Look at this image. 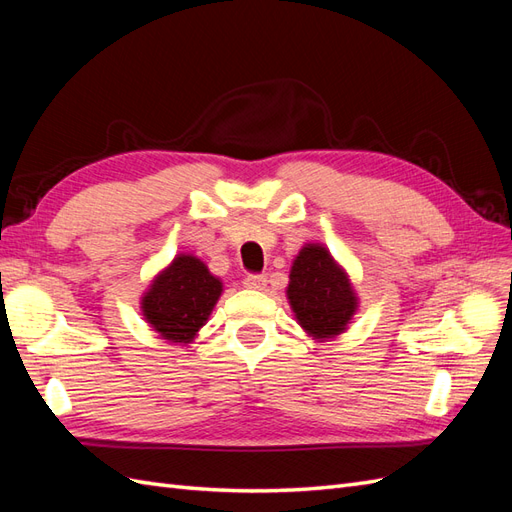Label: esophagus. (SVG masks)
I'll list each match as a JSON object with an SVG mask.
<instances>
[{
    "instance_id": "34e87169",
    "label": "esophagus",
    "mask_w": 512,
    "mask_h": 512,
    "mask_svg": "<svg viewBox=\"0 0 512 512\" xmlns=\"http://www.w3.org/2000/svg\"><path fill=\"white\" fill-rule=\"evenodd\" d=\"M243 284L247 286V288H252V290H262L267 286V275H245V280H243Z\"/></svg>"
}]
</instances>
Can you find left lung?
<instances>
[{
    "instance_id": "left-lung-1",
    "label": "left lung",
    "mask_w": 512,
    "mask_h": 512,
    "mask_svg": "<svg viewBox=\"0 0 512 512\" xmlns=\"http://www.w3.org/2000/svg\"><path fill=\"white\" fill-rule=\"evenodd\" d=\"M286 297L303 331L318 342L344 333L359 307L348 273L320 243H307L294 258Z\"/></svg>"
}]
</instances>
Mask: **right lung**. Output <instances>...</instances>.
Returning a JSON list of instances; mask_svg holds the SVG:
<instances>
[{
    "label": "right lung",
    "mask_w": 512,
    "mask_h": 512,
    "mask_svg": "<svg viewBox=\"0 0 512 512\" xmlns=\"http://www.w3.org/2000/svg\"><path fill=\"white\" fill-rule=\"evenodd\" d=\"M220 277L192 254H179L143 294L141 309L149 327L170 344H190L205 327L222 294Z\"/></svg>",
    "instance_id": "right-lung-1"
}]
</instances>
